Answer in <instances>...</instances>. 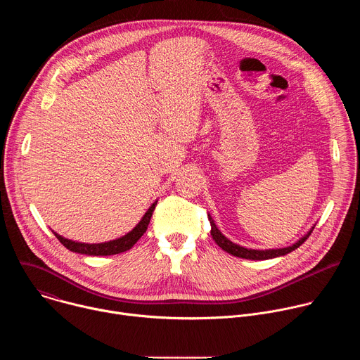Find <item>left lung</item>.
Wrapping results in <instances>:
<instances>
[{
    "label": "left lung",
    "mask_w": 360,
    "mask_h": 360,
    "mask_svg": "<svg viewBox=\"0 0 360 360\" xmlns=\"http://www.w3.org/2000/svg\"><path fill=\"white\" fill-rule=\"evenodd\" d=\"M210 222H211V235L214 238V240L217 242L218 246H221L225 252L238 256V258H243V259H250V261H265V259H272V258H278V256H283L295 249H297L309 235L312 233L315 225L309 229V232L304 233L299 240H296L295 243H292L290 246H285V248H276V249H248L245 246H240L238 243H233L232 240H229L215 225L214 219L211 215H208Z\"/></svg>",
    "instance_id": "8db88e82"
}]
</instances>
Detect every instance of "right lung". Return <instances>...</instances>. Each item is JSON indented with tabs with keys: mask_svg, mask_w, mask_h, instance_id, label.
<instances>
[{
	"mask_svg": "<svg viewBox=\"0 0 360 360\" xmlns=\"http://www.w3.org/2000/svg\"><path fill=\"white\" fill-rule=\"evenodd\" d=\"M157 202H153L149 210L145 212V215L142 217V219L138 222V225L131 231L128 232L127 235L118 238V239H114V240H108V242H102V243H84V242H75V240H71V239H67L61 235H58L57 232H54V235L57 236V239L67 248L70 249L71 252H77V253H84V255H89V256H108V255H117V253H121V252H125V250H129L135 243L136 240L146 232L148 229V225H149V221H150V217H152V212L155 211V207H157Z\"/></svg>",
	"mask_w": 360,
	"mask_h": 360,
	"instance_id": "add662e5",
	"label": "right lung"
}]
</instances>
